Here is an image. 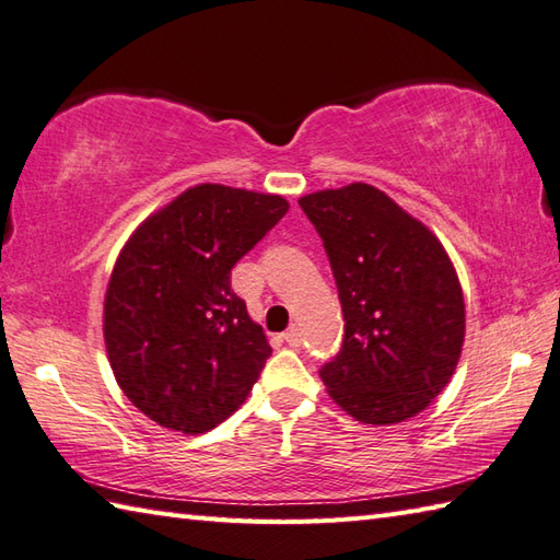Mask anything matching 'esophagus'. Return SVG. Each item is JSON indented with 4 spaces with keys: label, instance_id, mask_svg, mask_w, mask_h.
<instances>
[{
    "label": "esophagus",
    "instance_id": "obj_1",
    "mask_svg": "<svg viewBox=\"0 0 560 560\" xmlns=\"http://www.w3.org/2000/svg\"><path fill=\"white\" fill-rule=\"evenodd\" d=\"M282 340H284V343H288L290 348H296V346H300V343H302V338H300V328L292 326V328L284 330V334H282Z\"/></svg>",
    "mask_w": 560,
    "mask_h": 560
}]
</instances>
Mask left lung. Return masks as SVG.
Listing matches in <instances>:
<instances>
[{"instance_id":"obj_1","label":"left lung","mask_w":560,"mask_h":560,"mask_svg":"<svg viewBox=\"0 0 560 560\" xmlns=\"http://www.w3.org/2000/svg\"><path fill=\"white\" fill-rule=\"evenodd\" d=\"M324 238L346 318L328 396L360 423L394 425L425 410L462 358L466 310L456 270L428 226L370 184L300 198Z\"/></svg>"}]
</instances>
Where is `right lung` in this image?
<instances>
[{
    "label": "right lung",
    "instance_id": "1",
    "mask_svg": "<svg viewBox=\"0 0 560 560\" xmlns=\"http://www.w3.org/2000/svg\"><path fill=\"white\" fill-rule=\"evenodd\" d=\"M288 210L272 192L200 184L120 248L104 300L106 352L122 394L154 423L208 432L254 389L272 350L230 276Z\"/></svg>",
    "mask_w": 560,
    "mask_h": 560
}]
</instances>
